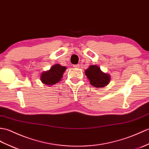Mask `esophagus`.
Returning a JSON list of instances; mask_svg holds the SVG:
<instances>
[{
  "instance_id": "esophagus-1",
  "label": "esophagus",
  "mask_w": 149,
  "mask_h": 149,
  "mask_svg": "<svg viewBox=\"0 0 149 149\" xmlns=\"http://www.w3.org/2000/svg\"><path fill=\"white\" fill-rule=\"evenodd\" d=\"M73 67L74 68H80V64H77V65H73Z\"/></svg>"
}]
</instances>
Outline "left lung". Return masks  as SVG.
<instances>
[{"instance_id":"obj_1","label":"left lung","mask_w":149,"mask_h":149,"mask_svg":"<svg viewBox=\"0 0 149 149\" xmlns=\"http://www.w3.org/2000/svg\"><path fill=\"white\" fill-rule=\"evenodd\" d=\"M85 73L90 81V84L96 88L104 87L110 81V76L102 72L96 65L89 66L85 71Z\"/></svg>"}]
</instances>
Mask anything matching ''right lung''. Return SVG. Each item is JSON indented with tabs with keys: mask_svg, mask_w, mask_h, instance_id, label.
Masks as SVG:
<instances>
[{
	"mask_svg": "<svg viewBox=\"0 0 149 149\" xmlns=\"http://www.w3.org/2000/svg\"><path fill=\"white\" fill-rule=\"evenodd\" d=\"M65 69L66 67L60 64L53 65L49 70L42 72L41 81L42 83L47 85H53L57 84L61 80Z\"/></svg>",
	"mask_w": 149,
	"mask_h": 149,
	"instance_id": "1",
	"label": "right lung"
}]
</instances>
